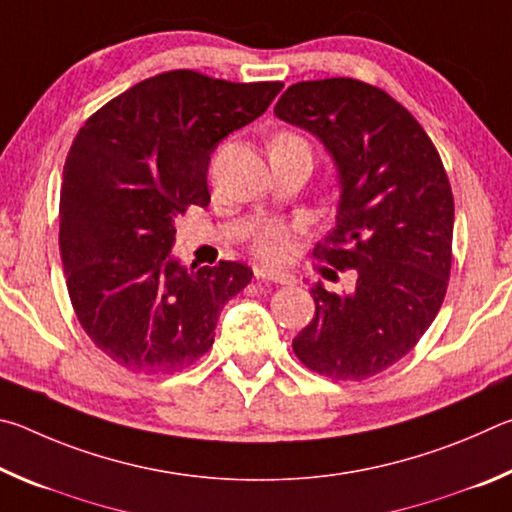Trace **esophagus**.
I'll return each mask as SVG.
<instances>
[{
	"mask_svg": "<svg viewBox=\"0 0 512 512\" xmlns=\"http://www.w3.org/2000/svg\"><path fill=\"white\" fill-rule=\"evenodd\" d=\"M255 277L257 280H266V282H275V284H293L296 277L291 273L277 271V268H268V266H255Z\"/></svg>",
	"mask_w": 512,
	"mask_h": 512,
	"instance_id": "34e87169",
	"label": "esophagus"
}]
</instances>
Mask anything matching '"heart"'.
<instances>
[{"label":"heart","mask_w":512,"mask_h":512,"mask_svg":"<svg viewBox=\"0 0 512 512\" xmlns=\"http://www.w3.org/2000/svg\"><path fill=\"white\" fill-rule=\"evenodd\" d=\"M253 250L266 262H284L296 250V225L266 221L253 237Z\"/></svg>","instance_id":"b5f03b06"}]
</instances>
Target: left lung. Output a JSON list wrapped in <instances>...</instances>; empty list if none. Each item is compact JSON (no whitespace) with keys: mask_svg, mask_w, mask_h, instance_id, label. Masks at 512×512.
I'll use <instances>...</instances> for the list:
<instances>
[{"mask_svg":"<svg viewBox=\"0 0 512 512\" xmlns=\"http://www.w3.org/2000/svg\"><path fill=\"white\" fill-rule=\"evenodd\" d=\"M273 112L332 155L341 201L314 257L357 273L350 293L311 289L316 314L293 352L329 379L375 377L415 348L445 300L454 196L443 160L402 103L357 79L300 81Z\"/></svg>","mask_w":512,"mask_h":512,"instance_id":"8db88e82","label":"left lung"}]
</instances>
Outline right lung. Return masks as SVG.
Listing matches in <instances>:
<instances>
[{"label": "right lung", "instance_id": "obj_1", "mask_svg": "<svg viewBox=\"0 0 512 512\" xmlns=\"http://www.w3.org/2000/svg\"><path fill=\"white\" fill-rule=\"evenodd\" d=\"M280 90L173 69L108 101L76 133L60 189V257L76 318L117 366L178 372L212 348L223 305L253 271L185 268L171 257L176 219L210 203L212 151Z\"/></svg>", "mask_w": 512, "mask_h": 512}]
</instances>
